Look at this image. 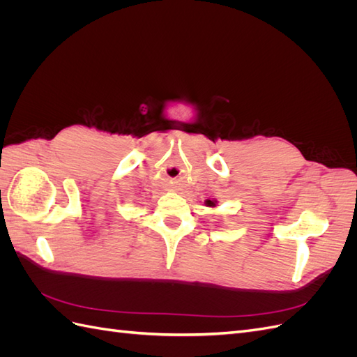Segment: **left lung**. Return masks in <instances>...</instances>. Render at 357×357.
Wrapping results in <instances>:
<instances>
[{
    "mask_svg": "<svg viewBox=\"0 0 357 357\" xmlns=\"http://www.w3.org/2000/svg\"><path fill=\"white\" fill-rule=\"evenodd\" d=\"M204 204L207 205V207H210V208H214L215 205H218V201H215V199H211V201H210V199H207V201H205Z\"/></svg>",
    "mask_w": 357,
    "mask_h": 357,
    "instance_id": "8db88e82",
    "label": "left lung"
}]
</instances>
